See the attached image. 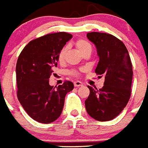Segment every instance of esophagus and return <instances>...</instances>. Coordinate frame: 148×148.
I'll list each match as a JSON object with an SVG mask.
<instances>
[{
    "label": "esophagus",
    "instance_id": "34e87169",
    "mask_svg": "<svg viewBox=\"0 0 148 148\" xmlns=\"http://www.w3.org/2000/svg\"><path fill=\"white\" fill-rule=\"evenodd\" d=\"M74 85L75 87H79V86H83V83H82L80 81H75L74 83Z\"/></svg>",
    "mask_w": 148,
    "mask_h": 148
}]
</instances>
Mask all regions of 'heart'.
<instances>
[{
  "mask_svg": "<svg viewBox=\"0 0 148 148\" xmlns=\"http://www.w3.org/2000/svg\"><path fill=\"white\" fill-rule=\"evenodd\" d=\"M76 47H77V49L79 50L81 53H83L86 50L90 49L91 48V45L87 42H86L85 40H83V39H79L76 42ZM65 51H66V48L64 47L61 50V51L60 52L58 55V60L60 62H62L65 60ZM71 74L73 75H77V73L76 71H72Z\"/></svg>",
  "mask_w": 148,
  "mask_h": 148,
  "instance_id": "obj_1",
  "label": "heart"
}]
</instances>
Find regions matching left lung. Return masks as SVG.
Returning a JSON list of instances; mask_svg holds the SVG:
<instances>
[{
	"label": "left lung",
	"mask_w": 148,
	"mask_h": 148,
	"mask_svg": "<svg viewBox=\"0 0 148 148\" xmlns=\"http://www.w3.org/2000/svg\"><path fill=\"white\" fill-rule=\"evenodd\" d=\"M87 38L97 48L99 62L95 73L103 75L104 85L97 90L88 86L90 94L85 101L90 116L99 121L114 119L127 104L131 95L133 66L124 44L108 33L92 32Z\"/></svg>",
	"instance_id": "left-lung-1"
}]
</instances>
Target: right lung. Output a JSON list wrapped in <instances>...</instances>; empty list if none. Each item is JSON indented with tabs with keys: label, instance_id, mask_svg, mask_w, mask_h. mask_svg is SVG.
Masks as SVG:
<instances>
[{
	"label": "right lung",
	"instance_id": "add662e5",
	"mask_svg": "<svg viewBox=\"0 0 148 148\" xmlns=\"http://www.w3.org/2000/svg\"><path fill=\"white\" fill-rule=\"evenodd\" d=\"M72 35L65 32L50 33L29 42L20 53L16 64L17 96L32 119L42 124L54 121L61 115L65 97L72 91V82L55 88L49 85L58 55Z\"/></svg>",
	"mask_w": 148,
	"mask_h": 148
}]
</instances>
